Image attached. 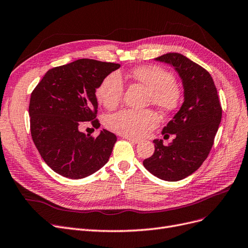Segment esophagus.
I'll use <instances>...</instances> for the list:
<instances>
[{"label":"esophagus","instance_id":"34e87169","mask_svg":"<svg viewBox=\"0 0 248 248\" xmlns=\"http://www.w3.org/2000/svg\"><path fill=\"white\" fill-rule=\"evenodd\" d=\"M124 137H125V140H129L133 143H140V140H137V138H133V137H129V136H124Z\"/></svg>","mask_w":248,"mask_h":248}]
</instances>
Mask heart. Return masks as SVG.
Returning <instances> with one entry per match:
<instances>
[{
	"label": "heart",
	"instance_id": "obj_1",
	"mask_svg": "<svg viewBox=\"0 0 248 248\" xmlns=\"http://www.w3.org/2000/svg\"><path fill=\"white\" fill-rule=\"evenodd\" d=\"M135 81L150 91V102L165 112H173L182 100L181 87L176 83L175 76L158 66H142L131 72ZM124 81L118 72L104 78L96 90V98L105 108L112 110L121 102L124 93ZM160 119L153 110H122L107 118L108 129L129 137H142L158 125Z\"/></svg>",
	"mask_w": 248,
	"mask_h": 248
}]
</instances>
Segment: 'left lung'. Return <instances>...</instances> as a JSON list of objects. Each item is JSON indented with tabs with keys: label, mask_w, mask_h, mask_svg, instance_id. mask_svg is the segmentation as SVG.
I'll list each match as a JSON object with an SVG mask.
<instances>
[{
	"label": "left lung",
	"mask_w": 248,
	"mask_h": 248,
	"mask_svg": "<svg viewBox=\"0 0 248 248\" xmlns=\"http://www.w3.org/2000/svg\"><path fill=\"white\" fill-rule=\"evenodd\" d=\"M155 60L171 64L180 75L184 103L163 134L176 137L168 146L155 140L154 155L143 166L166 181H179L194 173L205 161L222 119V107L211 74L179 53H168Z\"/></svg>",
	"instance_id": "1"
}]
</instances>
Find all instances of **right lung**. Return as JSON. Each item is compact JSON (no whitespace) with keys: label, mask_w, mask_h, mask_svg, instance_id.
Wrapping results in <instances>:
<instances>
[{"label":"right lung","mask_w":248,"mask_h":248,"mask_svg":"<svg viewBox=\"0 0 248 248\" xmlns=\"http://www.w3.org/2000/svg\"><path fill=\"white\" fill-rule=\"evenodd\" d=\"M119 64L79 59L46 73L29 102L32 140L46 164L66 178L81 179L108 161L117 137L103 129L93 137L79 131L82 122L98 128L95 91Z\"/></svg>","instance_id":"obj_1"}]
</instances>
